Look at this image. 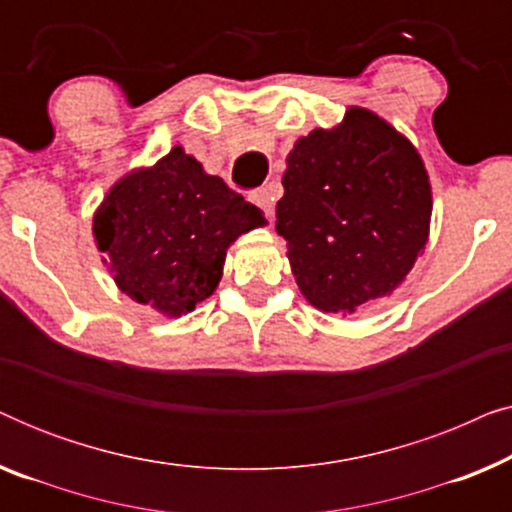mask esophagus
I'll return each mask as SVG.
<instances>
[{"instance_id": "obj_1", "label": "esophagus", "mask_w": 512, "mask_h": 512, "mask_svg": "<svg viewBox=\"0 0 512 512\" xmlns=\"http://www.w3.org/2000/svg\"><path fill=\"white\" fill-rule=\"evenodd\" d=\"M249 200L254 202V205L261 209L265 216H272V209H275V193H272L270 186H263V188H258V191H251Z\"/></svg>"}]
</instances>
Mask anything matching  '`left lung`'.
<instances>
[{
	"label": "left lung",
	"mask_w": 512,
	"mask_h": 512,
	"mask_svg": "<svg viewBox=\"0 0 512 512\" xmlns=\"http://www.w3.org/2000/svg\"><path fill=\"white\" fill-rule=\"evenodd\" d=\"M277 233L314 307L347 317L403 282L429 237L431 186L408 139L352 107L286 158Z\"/></svg>",
	"instance_id": "1"
}]
</instances>
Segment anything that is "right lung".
Masks as SVG:
<instances>
[{"mask_svg":"<svg viewBox=\"0 0 512 512\" xmlns=\"http://www.w3.org/2000/svg\"><path fill=\"white\" fill-rule=\"evenodd\" d=\"M263 223L261 209L174 146L111 188L93 233L118 289L179 317L212 296L230 242Z\"/></svg>","mask_w":512,"mask_h":512,"instance_id":"obj_1","label":"right lung"}]
</instances>
